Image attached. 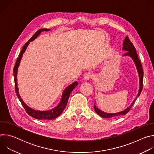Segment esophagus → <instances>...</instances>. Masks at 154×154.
Masks as SVG:
<instances>
[{"instance_id":"1","label":"esophagus","mask_w":154,"mask_h":154,"mask_svg":"<svg viewBox=\"0 0 154 154\" xmlns=\"http://www.w3.org/2000/svg\"><path fill=\"white\" fill-rule=\"evenodd\" d=\"M92 77H93V74L90 72L86 73L83 76V79L85 80H88L91 79Z\"/></svg>"}]
</instances>
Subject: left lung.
<instances>
[{"label":"left lung","mask_w":154,"mask_h":154,"mask_svg":"<svg viewBox=\"0 0 154 154\" xmlns=\"http://www.w3.org/2000/svg\"><path fill=\"white\" fill-rule=\"evenodd\" d=\"M122 49L124 50V51H127L125 54H124V55L130 56L131 58L134 60V61L135 63L136 66H137V69L138 70L139 78H140V90H139V91H138V94L137 96L136 97V98L135 99V100H134V102H132V103H131L129 106V107L126 108L125 110H124L122 112L116 113H107L103 112L102 111L100 110L99 108H97L96 106L95 105H94V111L96 112V113L97 115H99L100 116H101L102 118H113V117H117V116H119L125 115V114H127L130 111V109H131V106L134 105V104L135 102L137 99L140 96V94L142 91L143 86V68H142L141 63L140 60H139V58L138 57V54L137 53L135 48L133 45V44L131 43V42L130 41V40L129 39V38L127 36H126L125 39L124 41Z\"/></svg>","instance_id":"1"}]
</instances>
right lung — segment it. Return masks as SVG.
I'll return each instance as SVG.
<instances>
[{
	"label": "right lung",
	"instance_id": "right-lung-1",
	"mask_svg": "<svg viewBox=\"0 0 154 154\" xmlns=\"http://www.w3.org/2000/svg\"><path fill=\"white\" fill-rule=\"evenodd\" d=\"M50 30L49 29H41L39 30H38L33 36L27 42H26L24 46H23V49H22L18 58L16 60V64L14 66V69H13V72H14V83H15V91L16 93V95L18 97V99H19L20 103L23 105V107L24 108L26 112L27 113V114L29 115H30V116L33 117V118L37 119H48V120H51V119H55L56 118H57L58 116H59L61 113L63 112V110L64 109L66 106L67 105L69 97L70 96V94L72 92V91L77 86V85H78V83L77 82H75L74 83H72L71 85H70L69 86H68L66 88L64 91V92L62 94V97L61 99L60 102L59 103V104L55 107L54 108L50 109V110L48 111H38V110H35V109H33L31 108H30L29 106H28L24 102V101L22 100V99L20 98L19 94V92H18V88H17V69L19 66V63L21 60L22 57L23 55V54L25 52V51L26 49V48H27L30 42L33 41L35 38H36V37L43 31H49Z\"/></svg>",
	"mask_w": 154,
	"mask_h": 154
}]
</instances>
